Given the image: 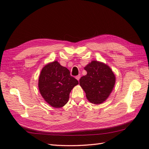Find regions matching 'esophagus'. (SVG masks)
I'll return each instance as SVG.
<instances>
[{
  "mask_svg": "<svg viewBox=\"0 0 149 149\" xmlns=\"http://www.w3.org/2000/svg\"><path fill=\"white\" fill-rule=\"evenodd\" d=\"M75 78H76V79L77 80V81H79L80 79V78H81V75H77L76 77H75Z\"/></svg>",
  "mask_w": 149,
  "mask_h": 149,
  "instance_id": "1",
  "label": "esophagus"
}]
</instances>
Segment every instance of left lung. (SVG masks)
Masks as SVG:
<instances>
[{
	"instance_id": "left-lung-1",
	"label": "left lung",
	"mask_w": 149,
	"mask_h": 149,
	"mask_svg": "<svg viewBox=\"0 0 149 149\" xmlns=\"http://www.w3.org/2000/svg\"><path fill=\"white\" fill-rule=\"evenodd\" d=\"M87 74L81 77L79 84L86 99L94 104H100L107 99L115 86L116 77L106 63L93 60L84 66Z\"/></svg>"
}]
</instances>
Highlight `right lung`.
I'll return each mask as SVG.
<instances>
[{
    "label": "right lung",
    "mask_w": 149,
    "mask_h": 149,
    "mask_svg": "<svg viewBox=\"0 0 149 149\" xmlns=\"http://www.w3.org/2000/svg\"><path fill=\"white\" fill-rule=\"evenodd\" d=\"M79 82L70 74L67 68L58 61L43 66L38 79V89L47 103L54 108H61L68 102L70 93Z\"/></svg>",
    "instance_id": "1"
}]
</instances>
